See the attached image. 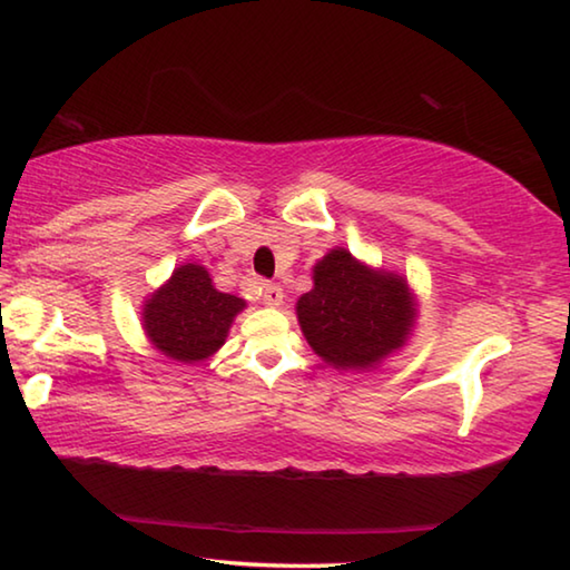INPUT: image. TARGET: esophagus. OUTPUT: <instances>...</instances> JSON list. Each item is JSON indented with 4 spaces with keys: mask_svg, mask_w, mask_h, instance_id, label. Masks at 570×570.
Masks as SVG:
<instances>
[{
    "mask_svg": "<svg viewBox=\"0 0 570 570\" xmlns=\"http://www.w3.org/2000/svg\"><path fill=\"white\" fill-rule=\"evenodd\" d=\"M262 298L266 306H278L284 302V288L278 284H262Z\"/></svg>",
    "mask_w": 570,
    "mask_h": 570,
    "instance_id": "34e87169",
    "label": "esophagus"
}]
</instances>
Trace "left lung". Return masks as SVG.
I'll return each mask as SVG.
<instances>
[{
	"label": "left lung",
	"instance_id": "obj_1",
	"mask_svg": "<svg viewBox=\"0 0 570 570\" xmlns=\"http://www.w3.org/2000/svg\"><path fill=\"white\" fill-rule=\"evenodd\" d=\"M298 324L312 350L336 370H366L400 350L414 324L402 276L372 272L334 248L314 266V288L298 298Z\"/></svg>",
	"mask_w": 570,
	"mask_h": 570
}]
</instances>
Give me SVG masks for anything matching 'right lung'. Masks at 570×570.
Here are the masks:
<instances>
[{"mask_svg":"<svg viewBox=\"0 0 570 570\" xmlns=\"http://www.w3.org/2000/svg\"><path fill=\"white\" fill-rule=\"evenodd\" d=\"M244 306V298L214 288L204 266L186 264L150 296L142 322L150 342L170 360L200 362L226 342L228 326Z\"/></svg>","mask_w":570,"mask_h":570,"instance_id":"1","label":"right lung"}]
</instances>
